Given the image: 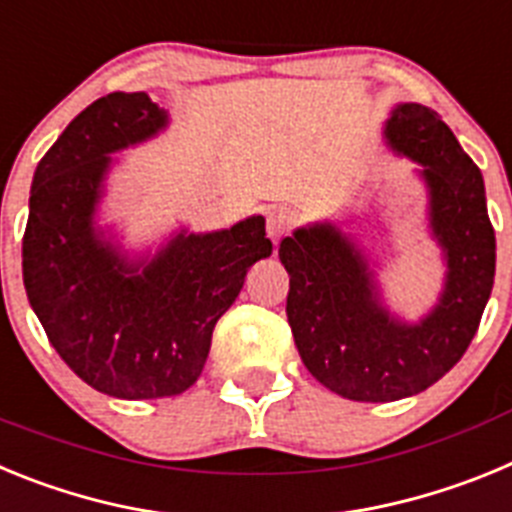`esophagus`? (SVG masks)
<instances>
[{
  "label": "esophagus",
  "mask_w": 512,
  "mask_h": 512,
  "mask_svg": "<svg viewBox=\"0 0 512 512\" xmlns=\"http://www.w3.org/2000/svg\"><path fill=\"white\" fill-rule=\"evenodd\" d=\"M295 225L297 212L292 210V207H274V210L269 212V217H266V233H269V238L274 243H277L279 238H284Z\"/></svg>",
  "instance_id": "34e87169"
}]
</instances>
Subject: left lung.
Wrapping results in <instances>:
<instances>
[{"label":"left lung","instance_id":"8db88e82","mask_svg":"<svg viewBox=\"0 0 512 512\" xmlns=\"http://www.w3.org/2000/svg\"><path fill=\"white\" fill-rule=\"evenodd\" d=\"M387 146L423 166L431 230L446 259L438 305L420 323H402L379 300L374 271L336 225L315 223L284 238L287 320L307 372L356 402L418 395L464 356L495 282V230L482 171L423 104H397Z\"/></svg>","mask_w":512,"mask_h":512}]
</instances>
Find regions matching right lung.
Wrapping results in <instances>:
<instances>
[{
    "label": "right lung",
    "mask_w": 512,
    "mask_h": 512,
    "mask_svg": "<svg viewBox=\"0 0 512 512\" xmlns=\"http://www.w3.org/2000/svg\"><path fill=\"white\" fill-rule=\"evenodd\" d=\"M169 125L146 92L99 97L40 158L22 238V279L45 336L89 387L120 400L182 395L202 374L212 330L271 256L253 215L228 230L176 233L128 261L94 228L110 153Z\"/></svg>",
    "instance_id": "right-lung-1"
}]
</instances>
